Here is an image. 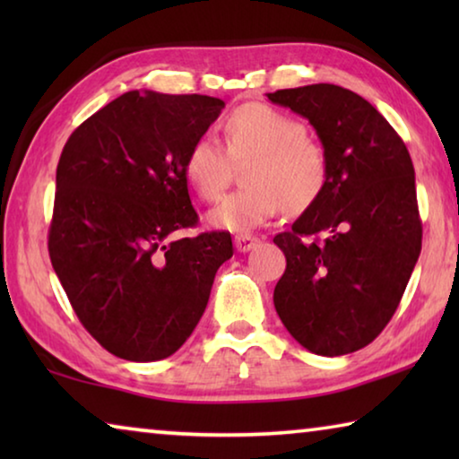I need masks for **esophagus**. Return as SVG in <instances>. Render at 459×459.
Instances as JSON below:
<instances>
[{
    "mask_svg": "<svg viewBox=\"0 0 459 459\" xmlns=\"http://www.w3.org/2000/svg\"><path fill=\"white\" fill-rule=\"evenodd\" d=\"M259 243L257 237H251V235H237L235 237V247L238 253H247L251 251V248Z\"/></svg>",
    "mask_w": 459,
    "mask_h": 459,
    "instance_id": "esophagus-1",
    "label": "esophagus"
}]
</instances>
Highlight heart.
<instances>
[{
  "label": "heart",
  "instance_id": "1",
  "mask_svg": "<svg viewBox=\"0 0 459 459\" xmlns=\"http://www.w3.org/2000/svg\"><path fill=\"white\" fill-rule=\"evenodd\" d=\"M224 145L200 135L186 153L184 172L200 198L216 200L229 186L232 161L248 160L247 188L230 192L208 212L212 229L248 232L281 211L301 212L328 182L324 147L306 135L304 123L265 103L237 107L222 123Z\"/></svg>",
  "mask_w": 459,
  "mask_h": 459
}]
</instances>
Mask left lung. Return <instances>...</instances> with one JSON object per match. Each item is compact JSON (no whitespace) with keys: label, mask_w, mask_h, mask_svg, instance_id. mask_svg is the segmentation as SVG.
Wrapping results in <instances>:
<instances>
[{"label":"left lung","mask_w":459,"mask_h":459,"mask_svg":"<svg viewBox=\"0 0 459 459\" xmlns=\"http://www.w3.org/2000/svg\"><path fill=\"white\" fill-rule=\"evenodd\" d=\"M267 97L312 123L328 158L320 198L273 238L287 259L275 309L309 352H356L391 322L421 253L413 161L352 91L320 82Z\"/></svg>","instance_id":"1"}]
</instances>
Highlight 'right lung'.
<instances>
[{"label":"right lung","instance_id":"1","mask_svg":"<svg viewBox=\"0 0 459 459\" xmlns=\"http://www.w3.org/2000/svg\"><path fill=\"white\" fill-rule=\"evenodd\" d=\"M222 108L206 95L129 91L81 123L62 150L52 267L81 324L123 360L172 356L232 257L224 230L176 238L198 222L186 153Z\"/></svg>","mask_w":459,"mask_h":459}]
</instances>
